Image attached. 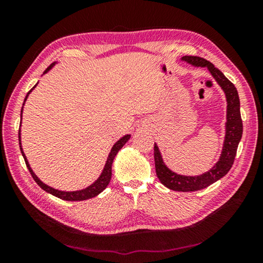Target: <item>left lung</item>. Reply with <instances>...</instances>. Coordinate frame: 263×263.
Listing matches in <instances>:
<instances>
[{
  "label": "left lung",
  "mask_w": 263,
  "mask_h": 263,
  "mask_svg": "<svg viewBox=\"0 0 263 263\" xmlns=\"http://www.w3.org/2000/svg\"><path fill=\"white\" fill-rule=\"evenodd\" d=\"M182 59L191 65L208 67L212 77L216 79V81L220 84L222 90L225 91L226 100H228V123H226L224 147H222L219 161L205 174L199 176H182L171 172L163 164L158 146L154 145L155 172H157L160 182L164 186L175 191H196L206 188L229 173L234 162L239 141L242 136V119L240 115V101L237 88L219 69L216 68L210 61L199 57L185 55Z\"/></svg>",
  "instance_id": "8db88e82"
}]
</instances>
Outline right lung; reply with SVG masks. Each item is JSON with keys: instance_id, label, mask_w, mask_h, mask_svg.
<instances>
[{"instance_id": "right-lung-1", "label": "right lung", "mask_w": 263, "mask_h": 263, "mask_svg": "<svg viewBox=\"0 0 263 263\" xmlns=\"http://www.w3.org/2000/svg\"><path fill=\"white\" fill-rule=\"evenodd\" d=\"M54 64H52L48 66V67L46 68V70L44 73H46L48 69H51L52 66ZM34 88V87H33ZM31 91V90H30ZM30 91L28 92V95L30 94ZM28 95H26L25 100L28 99ZM22 116V115H21ZM18 139H20V146H21V132H18ZM130 139V136H125L123 137L122 139H119L116 144L114 145V147L111 148V152L109 153V157H108V160H106V163H105V167L103 169V173H102V175L100 176V179L97 180L94 184H91L90 186H88V188L83 189V190H80V191H72V193H66V191H59V190H55L51 188V186H48L46 184H44L43 182L38 179L37 176L34 175V173L32 172V169L30 168L29 163H28V160H26L25 155L23 153V151H22V147H21V152L22 154H23V158L25 160V163H26V167H28V169L30 171V174L31 176L33 177V180L37 182V184L41 186L42 189H44L45 191H47V193L52 194L53 196H55V197H59L61 199H65V201H86V199H89V198H92L95 197V196H97L99 194H101L102 191H103L106 186H108L109 182L111 180V164H112V161L116 157V154H117V152L119 149H121L124 145L126 144V141Z\"/></svg>"}]
</instances>
